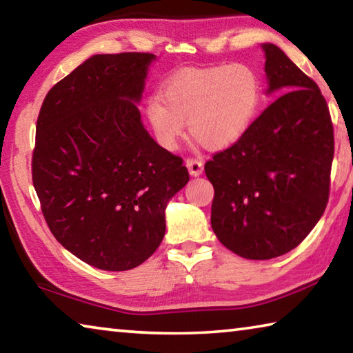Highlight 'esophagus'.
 Masks as SVG:
<instances>
[{"label":"esophagus","instance_id":"esophagus-1","mask_svg":"<svg viewBox=\"0 0 353 353\" xmlns=\"http://www.w3.org/2000/svg\"><path fill=\"white\" fill-rule=\"evenodd\" d=\"M185 166H187L190 174L193 177H198L202 174V171H204V163L201 162V160H196V159H187V162H185Z\"/></svg>","mask_w":353,"mask_h":353}]
</instances>
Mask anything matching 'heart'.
Returning a JSON list of instances; mask_svg holds the SVG:
<instances>
[{
  "mask_svg": "<svg viewBox=\"0 0 353 353\" xmlns=\"http://www.w3.org/2000/svg\"><path fill=\"white\" fill-rule=\"evenodd\" d=\"M261 77L252 65L234 62L177 71L149 97L145 115L155 140L174 149L188 121L190 134L213 151L240 141L259 113Z\"/></svg>",
  "mask_w": 353,
  "mask_h": 353,
  "instance_id": "b5f03b06",
  "label": "heart"
}]
</instances>
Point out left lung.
<instances>
[{
    "instance_id": "1",
    "label": "left lung",
    "mask_w": 353,
    "mask_h": 353,
    "mask_svg": "<svg viewBox=\"0 0 353 353\" xmlns=\"http://www.w3.org/2000/svg\"><path fill=\"white\" fill-rule=\"evenodd\" d=\"M266 94L279 93L234 146L205 163L214 188L212 229L232 252L270 260L303 241L325 210L333 126L316 82L272 43Z\"/></svg>"
}]
</instances>
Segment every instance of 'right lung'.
I'll use <instances>...</instances> for the list:
<instances>
[{
    "label": "right lung",
    "mask_w": 353,
    "mask_h": 353,
    "mask_svg": "<svg viewBox=\"0 0 353 353\" xmlns=\"http://www.w3.org/2000/svg\"><path fill=\"white\" fill-rule=\"evenodd\" d=\"M149 52L88 57L48 92L32 182L56 240L98 270L128 271L160 246L170 199L190 181L157 145L139 104Z\"/></svg>",
    "instance_id": "1"
}]
</instances>
